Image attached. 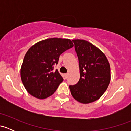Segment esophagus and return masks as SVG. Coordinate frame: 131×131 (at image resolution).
Returning a JSON list of instances; mask_svg holds the SVG:
<instances>
[{
	"instance_id": "1",
	"label": "esophagus",
	"mask_w": 131,
	"mask_h": 131,
	"mask_svg": "<svg viewBox=\"0 0 131 131\" xmlns=\"http://www.w3.org/2000/svg\"><path fill=\"white\" fill-rule=\"evenodd\" d=\"M68 77V73H66L64 74V77H65V79H67Z\"/></svg>"
}]
</instances>
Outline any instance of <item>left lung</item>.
Returning a JSON list of instances; mask_svg holds the SVG:
<instances>
[{"mask_svg": "<svg viewBox=\"0 0 131 131\" xmlns=\"http://www.w3.org/2000/svg\"><path fill=\"white\" fill-rule=\"evenodd\" d=\"M79 59L80 79L70 85L75 100L83 104L94 102L101 97L110 82V67L105 54L85 40H72Z\"/></svg>", "mask_w": 131, "mask_h": 131, "instance_id": "obj_1", "label": "left lung"}]
</instances>
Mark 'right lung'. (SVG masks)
Returning <instances> with one entry per match:
<instances>
[{
    "label": "right lung",
    "instance_id": "add662e5",
    "mask_svg": "<svg viewBox=\"0 0 131 131\" xmlns=\"http://www.w3.org/2000/svg\"><path fill=\"white\" fill-rule=\"evenodd\" d=\"M73 47L70 39L51 38L37 42L25 54L21 68V78L29 94L38 99L53 94L63 78L54 66L59 56Z\"/></svg>",
    "mask_w": 131,
    "mask_h": 131
}]
</instances>
